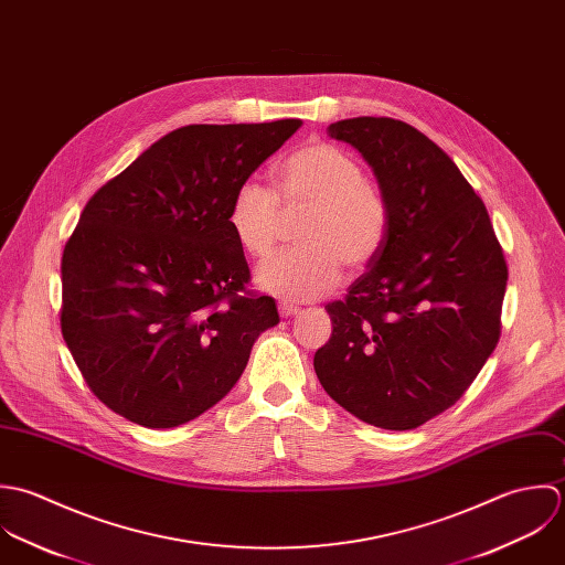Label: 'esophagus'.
<instances>
[{"mask_svg": "<svg viewBox=\"0 0 565 565\" xmlns=\"http://www.w3.org/2000/svg\"><path fill=\"white\" fill-rule=\"evenodd\" d=\"M299 312V308L297 306H292V303H279V315L284 317V319H288V317H295Z\"/></svg>", "mask_w": 565, "mask_h": 565, "instance_id": "obj_1", "label": "esophagus"}]
</instances>
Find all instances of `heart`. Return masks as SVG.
I'll use <instances>...</instances> for the list:
<instances>
[{
  "label": "heart",
  "instance_id": "1",
  "mask_svg": "<svg viewBox=\"0 0 565 565\" xmlns=\"http://www.w3.org/2000/svg\"><path fill=\"white\" fill-rule=\"evenodd\" d=\"M308 216L297 228L299 248L284 250L257 270L262 290L312 301L339 286L342 262L362 268L380 253L388 231V205L366 181L362 166L332 143L312 141L277 170V194L259 181H244L233 194L228 226L255 259L275 248L281 212Z\"/></svg>",
  "mask_w": 565,
  "mask_h": 565
}]
</instances>
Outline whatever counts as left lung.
Here are the masks:
<instances>
[{
  "mask_svg": "<svg viewBox=\"0 0 565 565\" xmlns=\"http://www.w3.org/2000/svg\"><path fill=\"white\" fill-rule=\"evenodd\" d=\"M328 135L373 170L388 231L344 301L326 308L334 330L315 371L360 422L413 430L456 404L493 353L507 262L484 203L424 132L351 117Z\"/></svg>",
  "mask_w": 565,
  "mask_h": 565,
  "instance_id": "8db88e82",
  "label": "left lung"
}]
</instances>
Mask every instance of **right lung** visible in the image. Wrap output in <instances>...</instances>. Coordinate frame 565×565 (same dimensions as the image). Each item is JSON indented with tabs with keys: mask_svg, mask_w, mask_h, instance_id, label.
<instances>
[{
	"mask_svg": "<svg viewBox=\"0 0 565 565\" xmlns=\"http://www.w3.org/2000/svg\"><path fill=\"white\" fill-rule=\"evenodd\" d=\"M301 124L177 128L85 205L61 262V330L94 395L124 419H196L279 323L273 297L239 295L250 273L228 207Z\"/></svg>",
	"mask_w": 565,
	"mask_h": 565,
	"instance_id": "1",
	"label": "right lung"
}]
</instances>
